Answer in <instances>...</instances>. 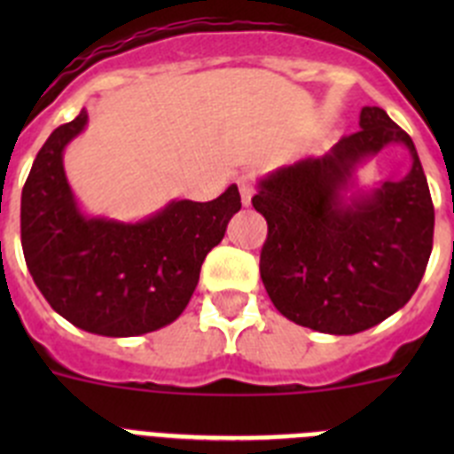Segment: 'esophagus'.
Wrapping results in <instances>:
<instances>
[{"instance_id": "1", "label": "esophagus", "mask_w": 454, "mask_h": 454, "mask_svg": "<svg viewBox=\"0 0 454 454\" xmlns=\"http://www.w3.org/2000/svg\"><path fill=\"white\" fill-rule=\"evenodd\" d=\"M239 188H240V200L246 207H250L252 202V195H254V177L252 175H243L239 179Z\"/></svg>"}]
</instances>
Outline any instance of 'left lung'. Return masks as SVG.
Listing matches in <instances>:
<instances>
[{"mask_svg": "<svg viewBox=\"0 0 454 454\" xmlns=\"http://www.w3.org/2000/svg\"><path fill=\"white\" fill-rule=\"evenodd\" d=\"M323 156L259 182L252 207L266 218L263 286L282 316L325 334H356L409 302L430 262L434 207L414 140L380 106ZM400 142L412 170L371 193L345 192L354 168Z\"/></svg>", "mask_w": 454, "mask_h": 454, "instance_id": "obj_1", "label": "left lung"}]
</instances>
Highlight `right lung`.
Instances as JSON below:
<instances>
[{
	"instance_id": "1",
	"label": "right lung",
	"mask_w": 454,
	"mask_h": 454,
	"mask_svg": "<svg viewBox=\"0 0 454 454\" xmlns=\"http://www.w3.org/2000/svg\"><path fill=\"white\" fill-rule=\"evenodd\" d=\"M88 114L51 131L22 188L24 262L56 314L99 336H138L177 320L200 268L240 208L231 184L211 202L172 200L140 223L88 218L63 170V150Z\"/></svg>"
}]
</instances>
